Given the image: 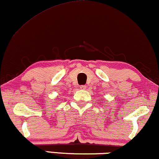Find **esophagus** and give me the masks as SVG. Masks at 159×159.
Here are the masks:
<instances>
[{"label": "esophagus", "mask_w": 159, "mask_h": 159, "mask_svg": "<svg viewBox=\"0 0 159 159\" xmlns=\"http://www.w3.org/2000/svg\"><path fill=\"white\" fill-rule=\"evenodd\" d=\"M80 89L81 90H85L86 89V85H80Z\"/></svg>", "instance_id": "34e87169"}]
</instances>
